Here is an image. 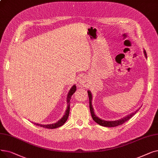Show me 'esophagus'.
<instances>
[{
    "label": "esophagus",
    "instance_id": "obj_1",
    "mask_svg": "<svg viewBox=\"0 0 158 158\" xmlns=\"http://www.w3.org/2000/svg\"><path fill=\"white\" fill-rule=\"evenodd\" d=\"M85 79H82L81 80V82L80 83L82 85H85Z\"/></svg>",
    "mask_w": 158,
    "mask_h": 158
}]
</instances>
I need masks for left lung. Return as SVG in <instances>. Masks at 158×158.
Here are the masks:
<instances>
[{
  "label": "left lung",
  "mask_w": 158,
  "mask_h": 158,
  "mask_svg": "<svg viewBox=\"0 0 158 158\" xmlns=\"http://www.w3.org/2000/svg\"><path fill=\"white\" fill-rule=\"evenodd\" d=\"M144 54H145V57H147V53H146L145 51H144ZM88 94L89 101V110H90L91 114H92V118L95 122H97L98 124H99V125H101L102 126L111 127H117V126H118L120 125H122V124H123V123H125L126 122L129 120L132 117V116H133L136 113V111H138H138H135V113H132L131 114L127 115V117H124L123 118H122L121 120H117V121H105V120H101L99 118H98L97 117H96V115L95 114L94 111V109H93V107H92V94H91V92H89V91H88Z\"/></svg>",
  "instance_id": "left-lung-1"
}]
</instances>
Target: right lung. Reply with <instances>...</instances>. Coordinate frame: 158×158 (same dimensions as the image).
Here are the masks:
<instances>
[{"instance_id": "obj_1", "label": "right lung", "mask_w": 158, "mask_h": 158, "mask_svg": "<svg viewBox=\"0 0 158 158\" xmlns=\"http://www.w3.org/2000/svg\"><path fill=\"white\" fill-rule=\"evenodd\" d=\"M76 86L75 85L73 86L72 87V88L70 89V91L69 92L68 97H67V101H67V104H68L67 110H66L64 115L63 116V117L61 119H60L59 121L55 123L49 124V125H41V124L35 123V125L38 126L42 127L44 128H47V129H55V128L59 127H61V126H63V124L65 123V122L67 120V119H68L69 115V113H70V102L71 97L75 93V92H76Z\"/></svg>"}]
</instances>
